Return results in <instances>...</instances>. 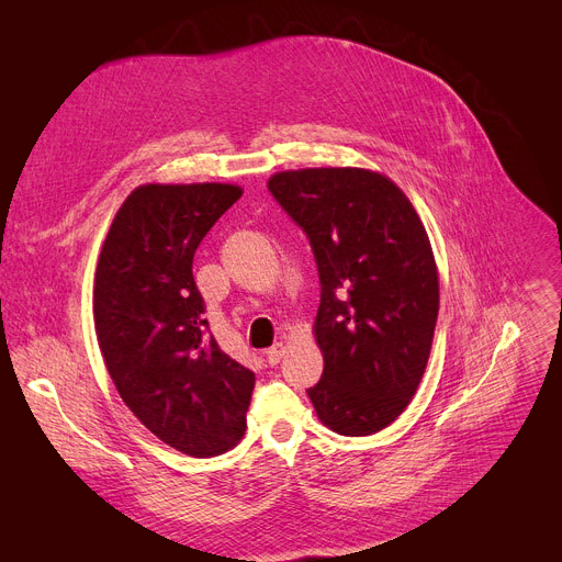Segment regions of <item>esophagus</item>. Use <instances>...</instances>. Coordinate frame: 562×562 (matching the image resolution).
Here are the masks:
<instances>
[{
	"label": "esophagus",
	"mask_w": 562,
	"mask_h": 562,
	"mask_svg": "<svg viewBox=\"0 0 562 562\" xmlns=\"http://www.w3.org/2000/svg\"><path fill=\"white\" fill-rule=\"evenodd\" d=\"M286 352V346L282 344V341H278V344H273L269 350H266V362H269L271 367H276L280 360H282V356Z\"/></svg>",
	"instance_id": "1"
}]
</instances>
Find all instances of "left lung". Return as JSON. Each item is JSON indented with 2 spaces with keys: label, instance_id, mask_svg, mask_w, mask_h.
Listing matches in <instances>:
<instances>
[{
  "label": "left lung",
  "instance_id": "8db88e82",
  "mask_svg": "<svg viewBox=\"0 0 562 562\" xmlns=\"http://www.w3.org/2000/svg\"><path fill=\"white\" fill-rule=\"evenodd\" d=\"M269 189L307 232L318 266L312 330L323 375L307 390L316 417L339 435H373L401 417L430 358L439 273L428 232L378 170H280Z\"/></svg>",
  "mask_w": 562,
  "mask_h": 562
}]
</instances>
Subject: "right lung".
Wrapping results in <instances>:
<instances>
[{
    "label": "right lung",
    "mask_w": 562,
    "mask_h": 562,
    "mask_svg": "<svg viewBox=\"0 0 562 562\" xmlns=\"http://www.w3.org/2000/svg\"><path fill=\"white\" fill-rule=\"evenodd\" d=\"M241 193L221 182L140 184L98 257L93 318L113 385L147 430L193 458L239 445L255 387V373L206 330L193 280L195 248Z\"/></svg>",
    "instance_id": "add662e5"
}]
</instances>
